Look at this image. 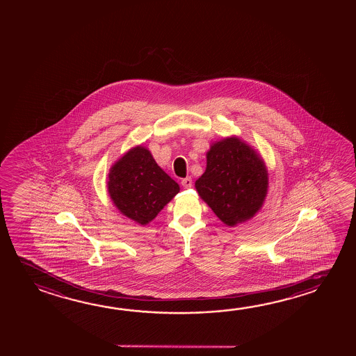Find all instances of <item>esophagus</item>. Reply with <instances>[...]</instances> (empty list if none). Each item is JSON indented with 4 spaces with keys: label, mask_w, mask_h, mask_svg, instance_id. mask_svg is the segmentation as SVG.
<instances>
[{
    "label": "esophagus",
    "mask_w": 356,
    "mask_h": 356,
    "mask_svg": "<svg viewBox=\"0 0 356 356\" xmlns=\"http://www.w3.org/2000/svg\"><path fill=\"white\" fill-rule=\"evenodd\" d=\"M181 185L185 187V188H190V187H193V179H191V177L182 179V180H181Z\"/></svg>",
    "instance_id": "esophagus-1"
}]
</instances>
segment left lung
<instances>
[{"instance_id":"left-lung-1","label":"left lung","mask_w":356,"mask_h":356,"mask_svg":"<svg viewBox=\"0 0 356 356\" xmlns=\"http://www.w3.org/2000/svg\"><path fill=\"white\" fill-rule=\"evenodd\" d=\"M198 195L227 226L247 221L262 207L268 174L262 159L237 138L216 143L196 184Z\"/></svg>"}]
</instances>
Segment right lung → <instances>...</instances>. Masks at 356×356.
<instances>
[{"instance_id": "add662e5", "label": "right lung", "mask_w": 356, "mask_h": 356, "mask_svg": "<svg viewBox=\"0 0 356 356\" xmlns=\"http://www.w3.org/2000/svg\"><path fill=\"white\" fill-rule=\"evenodd\" d=\"M108 191L122 215L146 225L180 187L155 163L149 150L136 146L111 168Z\"/></svg>"}]
</instances>
